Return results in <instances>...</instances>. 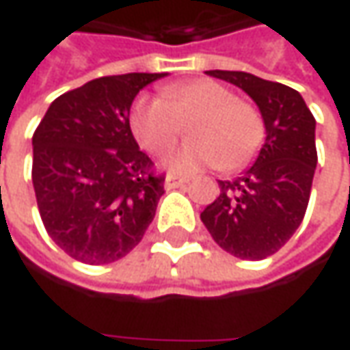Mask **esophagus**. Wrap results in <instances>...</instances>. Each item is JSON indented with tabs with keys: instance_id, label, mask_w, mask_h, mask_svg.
I'll list each match as a JSON object with an SVG mask.
<instances>
[{
	"instance_id": "34e87169",
	"label": "esophagus",
	"mask_w": 350,
	"mask_h": 350,
	"mask_svg": "<svg viewBox=\"0 0 350 350\" xmlns=\"http://www.w3.org/2000/svg\"><path fill=\"white\" fill-rule=\"evenodd\" d=\"M185 179H181V177H175V175H169L167 179H165V189L167 191H171V189H179V187H183L185 185Z\"/></svg>"
}]
</instances>
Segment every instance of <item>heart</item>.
<instances>
[{
  "mask_svg": "<svg viewBox=\"0 0 350 350\" xmlns=\"http://www.w3.org/2000/svg\"><path fill=\"white\" fill-rule=\"evenodd\" d=\"M128 124L150 154L169 152L185 126L191 142L167 159L177 173L212 165L228 173L239 171L257 157L267 138L259 107L208 77L165 85L161 99H136Z\"/></svg>",
  "mask_w": 350,
  "mask_h": 350,
  "instance_id": "heart-1",
  "label": "heart"
}]
</instances>
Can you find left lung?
<instances>
[{
  "label": "left lung",
  "instance_id": "left-lung-1",
  "mask_svg": "<svg viewBox=\"0 0 350 350\" xmlns=\"http://www.w3.org/2000/svg\"><path fill=\"white\" fill-rule=\"evenodd\" d=\"M257 103L267 138L255 163L220 195L200 220L228 253L261 261L282 247L302 224L317 165L316 118L296 89L245 72L210 70Z\"/></svg>",
  "mask_w": 350,
  "mask_h": 350
}]
</instances>
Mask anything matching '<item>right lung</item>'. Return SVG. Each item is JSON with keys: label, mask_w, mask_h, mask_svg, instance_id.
I'll return each instance as SVG.
<instances>
[{"label": "right lung", "mask_w": 350, "mask_h": 350, "mask_svg": "<svg viewBox=\"0 0 350 350\" xmlns=\"http://www.w3.org/2000/svg\"><path fill=\"white\" fill-rule=\"evenodd\" d=\"M167 74L91 79L54 99L33 134V185L48 235L72 259L107 265L136 247L165 177L128 124L134 97Z\"/></svg>", "instance_id": "right-lung-1"}]
</instances>
